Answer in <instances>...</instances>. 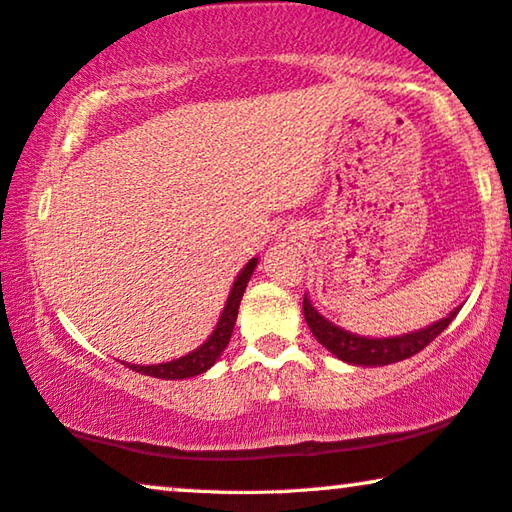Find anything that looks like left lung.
<instances>
[{"mask_svg":"<svg viewBox=\"0 0 512 512\" xmlns=\"http://www.w3.org/2000/svg\"><path fill=\"white\" fill-rule=\"evenodd\" d=\"M457 313L459 308L457 311H452L448 318L436 322V325L413 331V334H403L397 338H364L331 325V322H327L318 311H315L311 301L304 297V318L308 322V327H311L313 336L325 345L331 355L343 359V362L362 364V366L394 364V362H401V359L417 355V352L427 348V345L457 318Z\"/></svg>","mask_w":512,"mask_h":512,"instance_id":"8db88e82","label":"left lung"}]
</instances>
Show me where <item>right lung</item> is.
Wrapping results in <instances>:
<instances>
[{
  "label": "right lung",
  "instance_id": "right-lung-1",
  "mask_svg": "<svg viewBox=\"0 0 512 512\" xmlns=\"http://www.w3.org/2000/svg\"><path fill=\"white\" fill-rule=\"evenodd\" d=\"M255 266H257V259H250V262L243 266V271L239 273V278H236L232 292H229L227 306H225V311H222V315H220L218 327H215L211 338H208V341L201 345V348H197L194 352H190V355H185L181 359H174V362L153 364V366L127 364L129 369L136 371V373H143V376L164 378V380L192 378V376H199V373H204L206 369H211V366L215 364V359H218L222 355V350L227 348L229 338H232L236 315H239L241 297H243V292H246V285H248L250 276H253Z\"/></svg>",
  "mask_w": 512,
  "mask_h": 512
}]
</instances>
